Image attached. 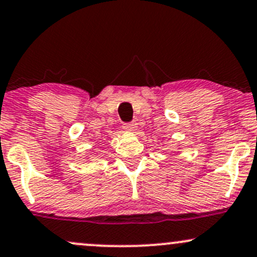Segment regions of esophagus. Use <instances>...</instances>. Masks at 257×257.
Returning a JSON list of instances; mask_svg holds the SVG:
<instances>
[{
	"label": "esophagus",
	"instance_id": "obj_1",
	"mask_svg": "<svg viewBox=\"0 0 257 257\" xmlns=\"http://www.w3.org/2000/svg\"><path fill=\"white\" fill-rule=\"evenodd\" d=\"M137 122L135 120H133V122H129V123H124V125H123V128L125 129V131H135L137 129Z\"/></svg>",
	"mask_w": 257,
	"mask_h": 257
}]
</instances>
